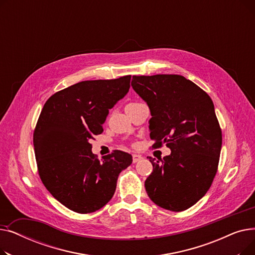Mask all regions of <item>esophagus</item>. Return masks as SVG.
I'll return each mask as SVG.
<instances>
[{
	"label": "esophagus",
	"instance_id": "esophagus-1",
	"mask_svg": "<svg viewBox=\"0 0 255 255\" xmlns=\"http://www.w3.org/2000/svg\"><path fill=\"white\" fill-rule=\"evenodd\" d=\"M141 158H142V157H141L140 155L133 154V155H132V161H133V163H136L137 161H139V160H140Z\"/></svg>",
	"mask_w": 255,
	"mask_h": 255
}]
</instances>
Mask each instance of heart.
<instances>
[{
  "instance_id": "b5f03b06",
  "label": "heart",
  "mask_w": 255,
  "mask_h": 255,
  "mask_svg": "<svg viewBox=\"0 0 255 255\" xmlns=\"http://www.w3.org/2000/svg\"><path fill=\"white\" fill-rule=\"evenodd\" d=\"M131 104H136V103H131Z\"/></svg>"
}]
</instances>
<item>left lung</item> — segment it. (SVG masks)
Returning <instances> with one entry per match:
<instances>
[{"label":"left lung","instance_id":"left-lung-1","mask_svg":"<svg viewBox=\"0 0 255 255\" xmlns=\"http://www.w3.org/2000/svg\"><path fill=\"white\" fill-rule=\"evenodd\" d=\"M131 86L148 104L154 148L171 153L150 157L153 171L144 182L153 203L181 212L196 204L217 172L222 134L212 99L191 80L177 74L132 77Z\"/></svg>","mask_w":255,"mask_h":255}]
</instances>
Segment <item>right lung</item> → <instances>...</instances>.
<instances>
[{"mask_svg":"<svg viewBox=\"0 0 255 255\" xmlns=\"http://www.w3.org/2000/svg\"><path fill=\"white\" fill-rule=\"evenodd\" d=\"M130 79L77 83L53 94L39 116L33 141L40 179L71 211L87 214L104 207L120 172L132 163V156L119 150L99 161L90 143L103 132L110 110L128 93Z\"/></svg>","mask_w":255,"mask_h":255,"instance_id":"1","label":"right lung"}]
</instances>
